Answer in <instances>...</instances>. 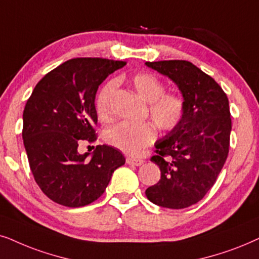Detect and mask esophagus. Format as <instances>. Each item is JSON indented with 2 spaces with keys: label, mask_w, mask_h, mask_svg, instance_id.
Listing matches in <instances>:
<instances>
[{
  "label": "esophagus",
  "mask_w": 259,
  "mask_h": 259,
  "mask_svg": "<svg viewBox=\"0 0 259 259\" xmlns=\"http://www.w3.org/2000/svg\"><path fill=\"white\" fill-rule=\"evenodd\" d=\"M143 160L142 158H137V157H126V163L130 164V165H139L143 164Z\"/></svg>",
  "instance_id": "esophagus-1"
}]
</instances>
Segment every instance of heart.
Wrapping results in <instances>:
<instances>
[{"label": "heart", "mask_w": 259, "mask_h": 259, "mask_svg": "<svg viewBox=\"0 0 259 259\" xmlns=\"http://www.w3.org/2000/svg\"><path fill=\"white\" fill-rule=\"evenodd\" d=\"M133 88L148 103V112L158 129L171 132L181 123L185 115V104L181 97L174 94H165L164 85L156 75L141 72L130 79ZM116 88L115 80H109L102 86L96 97V110L102 119L110 116V101ZM156 132L151 123L122 122L110 127L104 134V140L129 155L140 154L144 148L155 141Z\"/></svg>", "instance_id": "heart-1"}]
</instances>
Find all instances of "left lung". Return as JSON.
Masks as SVG:
<instances>
[{
    "instance_id": "obj_1",
    "label": "left lung",
    "mask_w": 259,
    "mask_h": 259,
    "mask_svg": "<svg viewBox=\"0 0 259 259\" xmlns=\"http://www.w3.org/2000/svg\"><path fill=\"white\" fill-rule=\"evenodd\" d=\"M180 90L185 104L181 123L155 143L161 179L147 188L148 200L181 209L206 195L225 163L230 147L229 99L212 77L186 60L146 63Z\"/></svg>"
}]
</instances>
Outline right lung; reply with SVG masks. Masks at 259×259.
Masks as SVG:
<instances>
[{
  "mask_svg": "<svg viewBox=\"0 0 259 259\" xmlns=\"http://www.w3.org/2000/svg\"><path fill=\"white\" fill-rule=\"evenodd\" d=\"M124 65L103 58L67 60L45 75L27 101L22 139L30 170L41 191L57 204H91L125 163L119 150L105 144L92 154L78 153L80 140H96L99 85Z\"/></svg>",
  "mask_w": 259,
  "mask_h": 259,
  "instance_id": "right-lung-1",
  "label": "right lung"
}]
</instances>
